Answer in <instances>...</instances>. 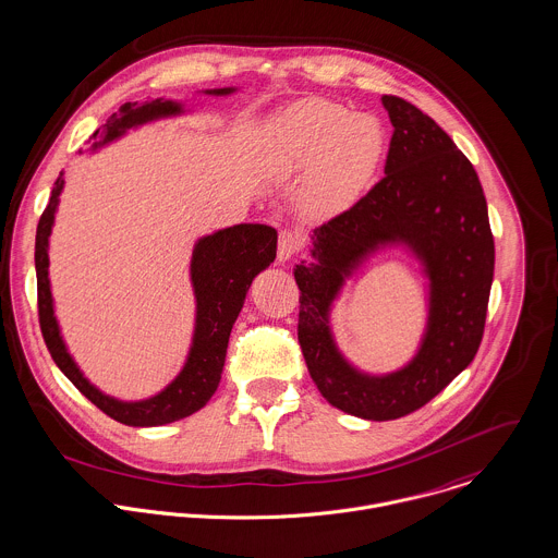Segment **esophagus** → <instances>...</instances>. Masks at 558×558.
<instances>
[{"label":"esophagus","mask_w":558,"mask_h":558,"mask_svg":"<svg viewBox=\"0 0 558 558\" xmlns=\"http://www.w3.org/2000/svg\"><path fill=\"white\" fill-rule=\"evenodd\" d=\"M298 252H300V234L289 230V228L280 230V234H278V260L284 263V260L293 258Z\"/></svg>","instance_id":"34e87169"}]
</instances>
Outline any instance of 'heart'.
<instances>
[{"label": "heart", "instance_id": "heart-1", "mask_svg": "<svg viewBox=\"0 0 558 558\" xmlns=\"http://www.w3.org/2000/svg\"><path fill=\"white\" fill-rule=\"evenodd\" d=\"M386 148L381 122L347 113L340 104L311 97L276 113L265 129V155L274 174L308 168L306 198L315 209L353 203L373 179Z\"/></svg>", "mask_w": 558, "mask_h": 558}]
</instances>
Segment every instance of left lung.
Listing matches in <instances>:
<instances>
[{
    "label": "left lung",
    "instance_id": "1",
    "mask_svg": "<svg viewBox=\"0 0 558 558\" xmlns=\"http://www.w3.org/2000/svg\"><path fill=\"white\" fill-rule=\"evenodd\" d=\"M395 126L384 179L313 232L317 263L295 265L298 340L330 405L366 421H395L427 405L474 360L494 280L487 203L468 157L410 101L384 95ZM401 240L428 265L430 330L420 355L386 378L353 372L335 351L327 308L341 274L377 244Z\"/></svg>",
    "mask_w": 558,
    "mask_h": 558
}]
</instances>
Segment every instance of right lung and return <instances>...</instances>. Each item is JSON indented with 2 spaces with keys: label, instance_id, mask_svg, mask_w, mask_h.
Returning a JSON list of instances; mask_svg holds the SVG:
<instances>
[{
  "label": "right lung",
  "instance_id": "right-lung-1",
  "mask_svg": "<svg viewBox=\"0 0 558 558\" xmlns=\"http://www.w3.org/2000/svg\"><path fill=\"white\" fill-rule=\"evenodd\" d=\"M232 88L211 90V95H228ZM181 112L179 104L172 101H146L124 104L118 112L108 118L104 126L93 133V140L104 137L110 142L124 133V129L142 124L146 120L170 116ZM64 179L62 174L53 183V192L49 198L47 209L40 216L36 228V247H34V263H36V287H38V324L45 338V344L58 364V368L73 381V386L93 401L104 414L113 421L131 427H155L174 423L185 418L201 408L218 390L222 377L223 360L228 336L232 324L243 306L245 293L256 274L269 267L276 258V241L278 234L271 226L265 223H236L232 228L218 230L198 241L192 258V282L198 302L196 315V335L194 344L187 357L185 368L181 375L157 397L140 403H122L101 395L88 379L80 373L75 362L64 349V342L58 332V324L53 317L51 306V291H49V256L47 243L53 223V214L58 207V196L62 192Z\"/></svg>",
  "mask_w": 558,
  "mask_h": 558
}]
</instances>
